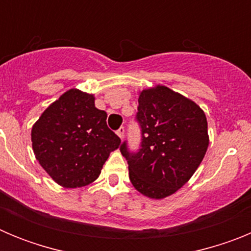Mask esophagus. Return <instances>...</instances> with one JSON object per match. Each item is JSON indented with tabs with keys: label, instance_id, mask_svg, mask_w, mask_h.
Here are the masks:
<instances>
[{
	"label": "esophagus",
	"instance_id": "1",
	"mask_svg": "<svg viewBox=\"0 0 251 251\" xmlns=\"http://www.w3.org/2000/svg\"><path fill=\"white\" fill-rule=\"evenodd\" d=\"M117 134H118L119 138H123L124 137V127H121L118 130H117Z\"/></svg>",
	"mask_w": 251,
	"mask_h": 251
}]
</instances>
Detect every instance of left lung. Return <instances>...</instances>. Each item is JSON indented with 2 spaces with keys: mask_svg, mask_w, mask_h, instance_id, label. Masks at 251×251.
I'll return each instance as SVG.
<instances>
[{
  "mask_svg": "<svg viewBox=\"0 0 251 251\" xmlns=\"http://www.w3.org/2000/svg\"><path fill=\"white\" fill-rule=\"evenodd\" d=\"M137 121L142 145L129 153V179L142 195L161 200L182 187L202 162L208 147L206 115L194 100L165 85L139 92Z\"/></svg>",
  "mask_w": 251,
  "mask_h": 251,
  "instance_id": "8db88e82",
  "label": "left lung"
}]
</instances>
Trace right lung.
<instances>
[{
    "instance_id": "right-lung-1",
    "label": "right lung",
    "mask_w": 251,
    "mask_h": 251,
    "mask_svg": "<svg viewBox=\"0 0 251 251\" xmlns=\"http://www.w3.org/2000/svg\"><path fill=\"white\" fill-rule=\"evenodd\" d=\"M94 94L70 89L44 110L31 129L35 157L57 185L76 188L98 178L121 139L95 108Z\"/></svg>"
}]
</instances>
